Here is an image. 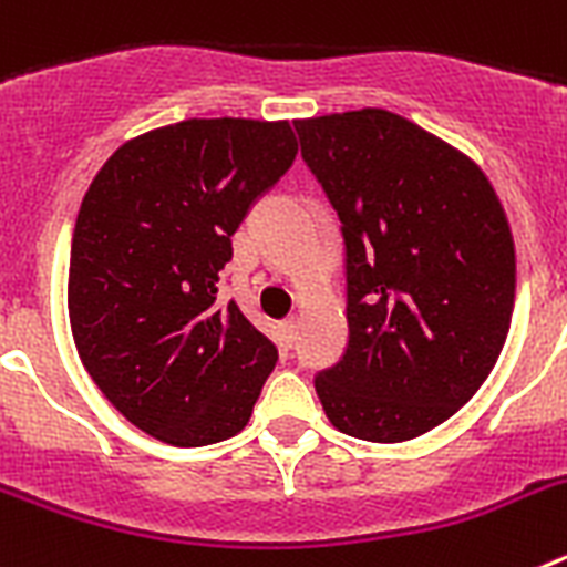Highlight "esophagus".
Wrapping results in <instances>:
<instances>
[{"mask_svg": "<svg viewBox=\"0 0 567 567\" xmlns=\"http://www.w3.org/2000/svg\"><path fill=\"white\" fill-rule=\"evenodd\" d=\"M295 334H298V320L287 318L284 323H280V338H284V343H287V346H292Z\"/></svg>", "mask_w": 567, "mask_h": 567, "instance_id": "obj_1", "label": "esophagus"}]
</instances>
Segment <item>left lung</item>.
I'll return each instance as SVG.
<instances>
[{"label":"left lung","instance_id":"1","mask_svg":"<svg viewBox=\"0 0 567 567\" xmlns=\"http://www.w3.org/2000/svg\"><path fill=\"white\" fill-rule=\"evenodd\" d=\"M340 218L349 343L315 378L338 432L403 443L488 378L514 312L503 204L468 155L389 110L295 122Z\"/></svg>","mask_w":567,"mask_h":567}]
</instances>
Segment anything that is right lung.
<instances>
[{
    "instance_id": "add662e5",
    "label": "right lung",
    "mask_w": 567,
    "mask_h": 567,
    "mask_svg": "<svg viewBox=\"0 0 567 567\" xmlns=\"http://www.w3.org/2000/svg\"><path fill=\"white\" fill-rule=\"evenodd\" d=\"M295 155L289 122L187 118L122 144L84 193L70 329L104 398L155 440L195 449L249 423L278 349L218 284Z\"/></svg>"
}]
</instances>
